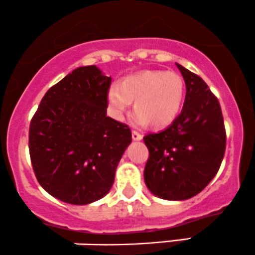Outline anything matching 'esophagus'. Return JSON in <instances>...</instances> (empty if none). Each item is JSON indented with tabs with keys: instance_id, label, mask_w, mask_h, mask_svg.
Returning a JSON list of instances; mask_svg holds the SVG:
<instances>
[{
	"instance_id": "esophagus-1",
	"label": "esophagus",
	"mask_w": 255,
	"mask_h": 255,
	"mask_svg": "<svg viewBox=\"0 0 255 255\" xmlns=\"http://www.w3.org/2000/svg\"><path fill=\"white\" fill-rule=\"evenodd\" d=\"M132 138H133V140H141L142 139V135L140 133H138L136 132V130H133L132 132Z\"/></svg>"
}]
</instances>
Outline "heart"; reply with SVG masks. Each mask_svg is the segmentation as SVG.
Wrapping results in <instances>:
<instances>
[{"mask_svg":"<svg viewBox=\"0 0 255 255\" xmlns=\"http://www.w3.org/2000/svg\"><path fill=\"white\" fill-rule=\"evenodd\" d=\"M185 97L183 77L174 71L144 70L114 83L108 91L111 116L121 120L134 101L132 120L136 126L151 123L155 128L169 126L177 119Z\"/></svg>","mask_w":255,"mask_h":255,"instance_id":"obj_1","label":"heart"}]
</instances>
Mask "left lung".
<instances>
[{
	"label": "left lung",
	"mask_w": 255,
	"mask_h": 255,
	"mask_svg": "<svg viewBox=\"0 0 255 255\" xmlns=\"http://www.w3.org/2000/svg\"><path fill=\"white\" fill-rule=\"evenodd\" d=\"M177 66L186 85L183 110L168 128L144 136L149 149L145 184L153 195L169 201L200 194L219 170L226 145L218 98L200 76Z\"/></svg>",
	"instance_id": "obj_1"
}]
</instances>
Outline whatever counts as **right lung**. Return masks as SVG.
<instances>
[{"mask_svg":"<svg viewBox=\"0 0 255 255\" xmlns=\"http://www.w3.org/2000/svg\"><path fill=\"white\" fill-rule=\"evenodd\" d=\"M111 77L81 66L52 86L30 122L29 151L40 185L71 205L110 191L117 164L132 141L129 127L106 116Z\"/></svg>","mask_w":255,"mask_h":255,"instance_id":"add662e5","label":"right lung"}]
</instances>
